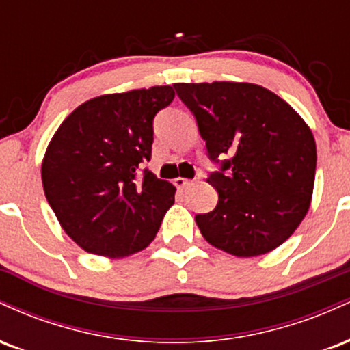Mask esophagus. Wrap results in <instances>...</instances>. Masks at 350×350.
<instances>
[{"label": "esophagus", "instance_id": "obj_1", "mask_svg": "<svg viewBox=\"0 0 350 350\" xmlns=\"http://www.w3.org/2000/svg\"><path fill=\"white\" fill-rule=\"evenodd\" d=\"M174 184H176V186H178L179 189H186V187L191 186L192 180H191V179H186V178H176V179H174Z\"/></svg>", "mask_w": 350, "mask_h": 350}]
</instances>
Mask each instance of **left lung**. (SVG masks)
Returning a JSON list of instances; mask_svg holds the SVG:
<instances>
[{"instance_id":"1","label":"left lung","mask_w":350,"mask_h":350,"mask_svg":"<svg viewBox=\"0 0 350 350\" xmlns=\"http://www.w3.org/2000/svg\"><path fill=\"white\" fill-rule=\"evenodd\" d=\"M192 111L219 202L196 215L200 234L235 256L275 250L306 215L316 174V142L304 120L268 88L245 82L174 83ZM228 159L226 160L225 158Z\"/></svg>"}]
</instances>
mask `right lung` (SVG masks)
<instances>
[{
    "label": "right lung",
    "instance_id": "right-lung-1",
    "mask_svg": "<svg viewBox=\"0 0 350 350\" xmlns=\"http://www.w3.org/2000/svg\"><path fill=\"white\" fill-rule=\"evenodd\" d=\"M170 85L95 97L52 136L42 161L47 202L66 234L95 255L120 258L152 242L176 187L139 166L151 159L152 120Z\"/></svg>",
    "mask_w": 350,
    "mask_h": 350
}]
</instances>
